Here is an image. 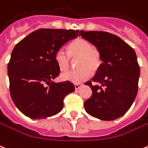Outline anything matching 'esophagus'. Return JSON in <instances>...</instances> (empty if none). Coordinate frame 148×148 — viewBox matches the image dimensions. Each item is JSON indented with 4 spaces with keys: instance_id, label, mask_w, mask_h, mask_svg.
<instances>
[{
    "instance_id": "obj_1",
    "label": "esophagus",
    "mask_w": 148,
    "mask_h": 148,
    "mask_svg": "<svg viewBox=\"0 0 148 148\" xmlns=\"http://www.w3.org/2000/svg\"><path fill=\"white\" fill-rule=\"evenodd\" d=\"M82 86V84H74V88H75V89L76 90H77V89H79Z\"/></svg>"
}]
</instances>
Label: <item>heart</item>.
Instances as JSON below:
<instances>
[{
    "instance_id": "b5f03b06",
    "label": "heart",
    "mask_w": 148,
    "mask_h": 148,
    "mask_svg": "<svg viewBox=\"0 0 148 148\" xmlns=\"http://www.w3.org/2000/svg\"><path fill=\"white\" fill-rule=\"evenodd\" d=\"M76 60L77 69L65 72L61 74L64 81L79 84L88 78L91 71L95 72L102 64V57L99 49L92 47L86 39L77 38L67 47V53L64 49H58L55 53V62L60 69L65 71L70 68L71 59Z\"/></svg>"
}]
</instances>
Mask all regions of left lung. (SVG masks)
<instances>
[{
    "instance_id": "8db88e82",
    "label": "left lung",
    "mask_w": 148,
    "mask_h": 148,
    "mask_svg": "<svg viewBox=\"0 0 148 148\" xmlns=\"http://www.w3.org/2000/svg\"><path fill=\"white\" fill-rule=\"evenodd\" d=\"M79 36L95 46L102 57L94 77L84 84L92 90V96L84 101V109L101 120L118 119L129 110L137 96L140 66L136 53L119 36L107 32L81 30Z\"/></svg>"
}]
</instances>
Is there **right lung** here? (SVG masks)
Instances as JSON below:
<instances>
[{
	"label": "right lung",
	"mask_w": 148,
	"mask_h": 148,
	"mask_svg": "<svg viewBox=\"0 0 148 148\" xmlns=\"http://www.w3.org/2000/svg\"><path fill=\"white\" fill-rule=\"evenodd\" d=\"M78 32L37 29L14 47L8 64L9 89L12 101L25 116L40 119L57 114L64 107V97L74 91L71 82L52 80L60 74L56 52L78 36Z\"/></svg>",
	"instance_id": "right-lung-1"
}]
</instances>
